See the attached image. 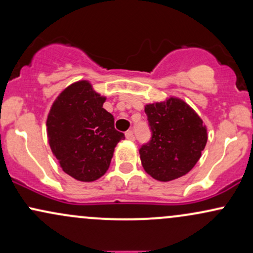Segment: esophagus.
Here are the masks:
<instances>
[{
  "label": "esophagus",
  "instance_id": "obj_1",
  "mask_svg": "<svg viewBox=\"0 0 253 253\" xmlns=\"http://www.w3.org/2000/svg\"><path fill=\"white\" fill-rule=\"evenodd\" d=\"M126 139L127 140H130V141H134L135 140V136H134V134H133V132L132 130H127L126 132Z\"/></svg>",
  "mask_w": 253,
  "mask_h": 253
}]
</instances>
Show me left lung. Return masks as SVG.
<instances>
[{
  "instance_id": "1",
  "label": "left lung",
  "mask_w": 253,
  "mask_h": 253,
  "mask_svg": "<svg viewBox=\"0 0 253 253\" xmlns=\"http://www.w3.org/2000/svg\"><path fill=\"white\" fill-rule=\"evenodd\" d=\"M152 138L139 150L144 170L161 182L187 175L207 144V127L178 97L145 106Z\"/></svg>"
}]
</instances>
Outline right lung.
I'll use <instances>...</instances> for the list:
<instances>
[{"instance_id": "1", "label": "right lung", "mask_w": 253, "mask_h": 253, "mask_svg": "<svg viewBox=\"0 0 253 253\" xmlns=\"http://www.w3.org/2000/svg\"><path fill=\"white\" fill-rule=\"evenodd\" d=\"M106 97L88 81L72 83L58 95L47 115L48 144L65 173L92 182L108 170L114 149L125 134L103 108Z\"/></svg>"}]
</instances>
